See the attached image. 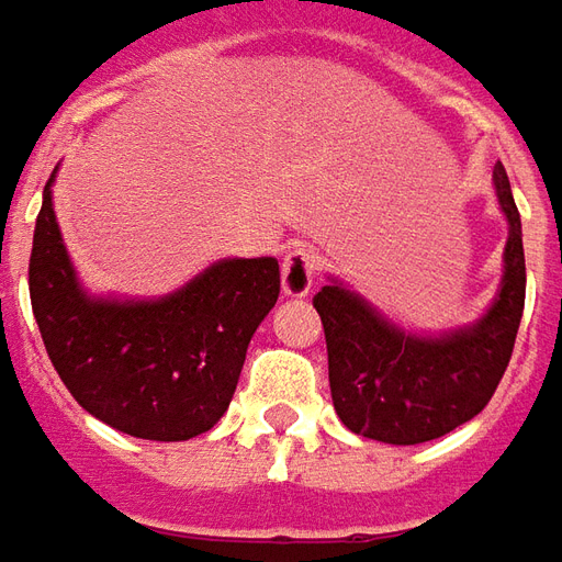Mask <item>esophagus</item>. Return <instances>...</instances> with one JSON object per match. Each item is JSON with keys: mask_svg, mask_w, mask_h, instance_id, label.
<instances>
[{"mask_svg": "<svg viewBox=\"0 0 562 562\" xmlns=\"http://www.w3.org/2000/svg\"><path fill=\"white\" fill-rule=\"evenodd\" d=\"M314 274H317V260H314L312 250L293 248L284 254L281 262V290L290 300H302L312 293Z\"/></svg>", "mask_w": 562, "mask_h": 562, "instance_id": "obj_1", "label": "esophagus"}]
</instances>
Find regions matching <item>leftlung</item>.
Masks as SVG:
<instances>
[{
  "instance_id": "8db88e82",
  "label": "left lung",
  "mask_w": 562,
  "mask_h": 562,
  "mask_svg": "<svg viewBox=\"0 0 562 562\" xmlns=\"http://www.w3.org/2000/svg\"><path fill=\"white\" fill-rule=\"evenodd\" d=\"M496 196L508 217L499 293L475 324L441 336H415L338 281L314 296L329 357V390L341 424L387 445L448 436L491 402L515 351L527 296L524 238L503 162L493 166Z\"/></svg>"
}]
</instances>
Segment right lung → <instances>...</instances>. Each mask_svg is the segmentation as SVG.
<instances>
[{
	"label": "right lung",
	"instance_id": "obj_1",
	"mask_svg": "<svg viewBox=\"0 0 562 562\" xmlns=\"http://www.w3.org/2000/svg\"><path fill=\"white\" fill-rule=\"evenodd\" d=\"M45 184L30 300L47 357L83 412L126 436L187 441L236 393L250 336L281 293L274 257L221 260L162 300L87 296Z\"/></svg>",
	"mask_w": 562,
	"mask_h": 562
}]
</instances>
